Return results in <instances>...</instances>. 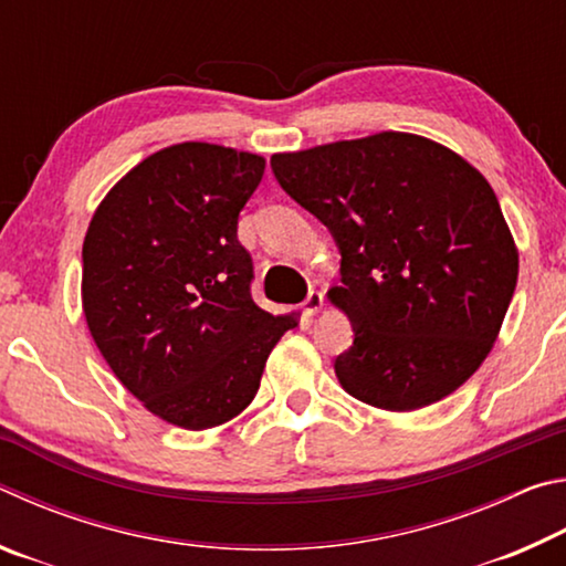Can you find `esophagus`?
I'll use <instances>...</instances> for the list:
<instances>
[{
    "label": "esophagus",
    "mask_w": 566,
    "mask_h": 566,
    "mask_svg": "<svg viewBox=\"0 0 566 566\" xmlns=\"http://www.w3.org/2000/svg\"><path fill=\"white\" fill-rule=\"evenodd\" d=\"M322 306H324V294L322 292H310V294H306L304 304H302V310H304L306 317H314V314H317Z\"/></svg>",
    "instance_id": "1"
}]
</instances>
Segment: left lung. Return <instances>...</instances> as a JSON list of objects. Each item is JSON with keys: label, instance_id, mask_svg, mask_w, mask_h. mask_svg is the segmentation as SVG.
<instances>
[{"label": "left lung", "instance_id": "1", "mask_svg": "<svg viewBox=\"0 0 566 566\" xmlns=\"http://www.w3.org/2000/svg\"><path fill=\"white\" fill-rule=\"evenodd\" d=\"M274 177L329 229L352 347L334 359L354 399L415 411L482 367L512 302L520 252L494 189L464 157L409 132L272 155Z\"/></svg>", "mask_w": 566, "mask_h": 566}]
</instances>
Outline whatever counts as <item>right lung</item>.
Wrapping results in <instances>:
<instances>
[{
    "label": "right lung",
    "instance_id": "obj_1",
    "mask_svg": "<svg viewBox=\"0 0 566 566\" xmlns=\"http://www.w3.org/2000/svg\"><path fill=\"white\" fill-rule=\"evenodd\" d=\"M264 157L181 142L129 169L82 247V310L94 344L151 415L212 429L244 411L296 314L256 306L237 219Z\"/></svg>",
    "mask_w": 566,
    "mask_h": 566
}]
</instances>
